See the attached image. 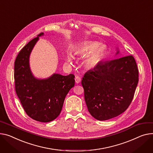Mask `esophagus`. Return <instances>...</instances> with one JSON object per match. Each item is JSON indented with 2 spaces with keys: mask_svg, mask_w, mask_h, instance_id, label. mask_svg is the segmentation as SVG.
I'll return each mask as SVG.
<instances>
[{
  "mask_svg": "<svg viewBox=\"0 0 153 153\" xmlns=\"http://www.w3.org/2000/svg\"><path fill=\"white\" fill-rule=\"evenodd\" d=\"M75 81H76V82L77 84H79V83L80 82L81 78H80L79 76H76V77H75Z\"/></svg>",
  "mask_w": 153,
  "mask_h": 153,
  "instance_id": "esophagus-1",
  "label": "esophagus"
}]
</instances>
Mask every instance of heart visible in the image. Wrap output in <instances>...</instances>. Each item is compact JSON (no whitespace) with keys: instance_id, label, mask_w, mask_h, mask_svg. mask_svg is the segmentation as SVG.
<instances>
[{"instance_id":"1","label":"heart","mask_w":153,"mask_h":153,"mask_svg":"<svg viewBox=\"0 0 153 153\" xmlns=\"http://www.w3.org/2000/svg\"><path fill=\"white\" fill-rule=\"evenodd\" d=\"M98 45L99 44L97 42H88L76 48V53L81 56L86 55L91 52L85 62L87 66L90 67L95 65L105 54L106 47L103 45L99 46ZM72 60V55L69 53L68 55V61L69 62H71Z\"/></svg>"}]
</instances>
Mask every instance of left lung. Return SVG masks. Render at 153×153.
I'll list each match as a JSON object with an SVG mask.
<instances>
[{
    "label": "left lung",
    "mask_w": 153,
    "mask_h": 153,
    "mask_svg": "<svg viewBox=\"0 0 153 153\" xmlns=\"http://www.w3.org/2000/svg\"><path fill=\"white\" fill-rule=\"evenodd\" d=\"M138 82V69L132 55L98 63L82 80L89 113L99 120L124 113L134 98Z\"/></svg>",
    "instance_id": "1"
}]
</instances>
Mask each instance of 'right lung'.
I'll list each match as a JSON object with an SVG mask.
<instances>
[{"label":"right lung","instance_id":"1","mask_svg":"<svg viewBox=\"0 0 153 153\" xmlns=\"http://www.w3.org/2000/svg\"><path fill=\"white\" fill-rule=\"evenodd\" d=\"M29 41L18 54L14 67L15 91L26 113L42 123L55 119L62 109L65 98L74 86V75L54 74L46 79H36L29 68V58L39 36Z\"/></svg>","mask_w":153,"mask_h":153}]
</instances>
